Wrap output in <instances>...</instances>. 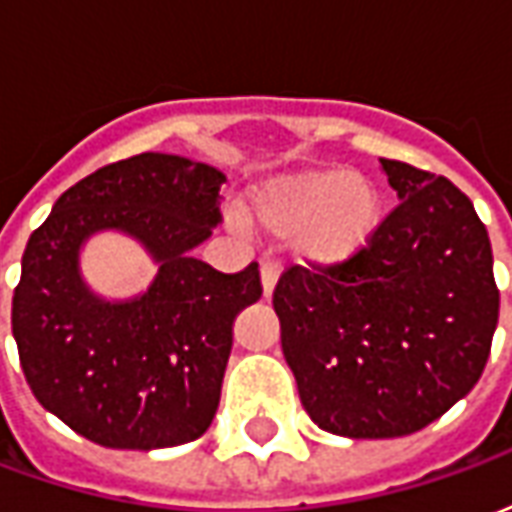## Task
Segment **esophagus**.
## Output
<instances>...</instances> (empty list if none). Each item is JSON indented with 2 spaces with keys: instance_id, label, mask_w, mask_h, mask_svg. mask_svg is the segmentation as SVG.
I'll list each match as a JSON object with an SVG mask.
<instances>
[{
  "instance_id": "1",
  "label": "esophagus",
  "mask_w": 512,
  "mask_h": 512,
  "mask_svg": "<svg viewBox=\"0 0 512 512\" xmlns=\"http://www.w3.org/2000/svg\"><path fill=\"white\" fill-rule=\"evenodd\" d=\"M277 279H279V266L274 260H266L263 266H260V282H263V293L271 296L274 288H277Z\"/></svg>"
}]
</instances>
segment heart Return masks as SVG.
<instances>
[{
  "instance_id": "heart-1",
  "label": "heart",
  "mask_w": 512,
  "mask_h": 512,
  "mask_svg": "<svg viewBox=\"0 0 512 512\" xmlns=\"http://www.w3.org/2000/svg\"><path fill=\"white\" fill-rule=\"evenodd\" d=\"M244 224L241 216H235ZM246 224L268 235L299 233V252L318 266L359 255L381 224V191L365 175L318 167L282 175L260 189Z\"/></svg>"
}]
</instances>
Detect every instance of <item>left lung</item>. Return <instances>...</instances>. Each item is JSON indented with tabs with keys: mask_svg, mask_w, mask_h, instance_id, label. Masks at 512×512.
<instances>
[{
	"mask_svg": "<svg viewBox=\"0 0 512 512\" xmlns=\"http://www.w3.org/2000/svg\"><path fill=\"white\" fill-rule=\"evenodd\" d=\"M400 205L337 266H293L274 288L282 354L304 411L348 439L439 419L483 376L499 290L488 230L447 178L381 158Z\"/></svg>",
	"mask_w": 512,
	"mask_h": 512,
	"instance_id": "left-lung-1",
	"label": "left lung"
}]
</instances>
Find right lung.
I'll list each match as a JSON object with an SVG mask.
<instances>
[{"label": "right lung", "mask_w": 512, "mask_h": 512, "mask_svg": "<svg viewBox=\"0 0 512 512\" xmlns=\"http://www.w3.org/2000/svg\"><path fill=\"white\" fill-rule=\"evenodd\" d=\"M219 169L139 153L95 169L29 235L13 293V337L38 403L112 450L200 439L219 408L238 312L263 296L257 263L222 274L191 257L222 222ZM117 229L159 263L145 294L106 302L86 288L78 252Z\"/></svg>", "instance_id": "obj_1"}]
</instances>
